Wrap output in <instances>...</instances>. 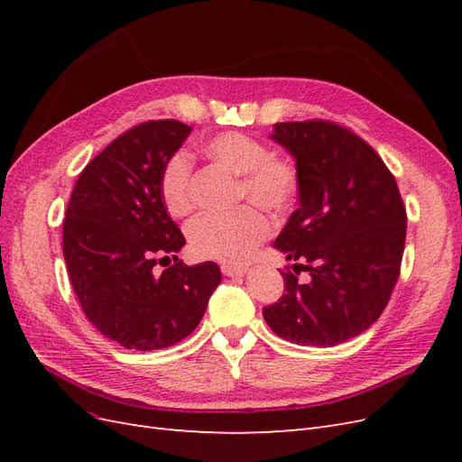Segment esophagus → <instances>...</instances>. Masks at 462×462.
Returning a JSON list of instances; mask_svg holds the SVG:
<instances>
[{
  "mask_svg": "<svg viewBox=\"0 0 462 462\" xmlns=\"http://www.w3.org/2000/svg\"><path fill=\"white\" fill-rule=\"evenodd\" d=\"M248 272L246 265L239 263H221V273L227 277H236V275H245Z\"/></svg>",
  "mask_w": 462,
  "mask_h": 462,
  "instance_id": "obj_1",
  "label": "esophagus"
}]
</instances>
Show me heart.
Masks as SVG:
<instances>
[{
	"label": "heart",
	"instance_id": "obj_1",
	"mask_svg": "<svg viewBox=\"0 0 462 462\" xmlns=\"http://www.w3.org/2000/svg\"><path fill=\"white\" fill-rule=\"evenodd\" d=\"M200 152L209 162L236 175V200L253 204L231 214L194 219L189 227V246L197 258L241 262L272 233V221L262 208L283 214L297 200L300 167L292 156L272 153L258 138L236 131L206 138ZM160 194L171 217H185L192 212V165L183 152L173 153L163 163Z\"/></svg>",
	"mask_w": 462,
	"mask_h": 462
}]
</instances>
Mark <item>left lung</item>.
Returning <instances> with one entry per match:
<instances>
[{
	"label": "left lung",
	"mask_w": 462,
	"mask_h": 462,
	"mask_svg": "<svg viewBox=\"0 0 462 462\" xmlns=\"http://www.w3.org/2000/svg\"><path fill=\"white\" fill-rule=\"evenodd\" d=\"M300 167V206L273 246L287 268L285 292L263 306L268 326L291 343L333 346L382 316L401 273L407 209L397 180L377 152L328 119L277 123L272 134Z\"/></svg>",
	"instance_id": "left-lung-1"
}]
</instances>
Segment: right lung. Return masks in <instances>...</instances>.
Wrapping results in <instances>:
<instances>
[{
    "label": "right lung",
    "mask_w": 462,
    "mask_h": 462,
    "mask_svg": "<svg viewBox=\"0 0 462 462\" xmlns=\"http://www.w3.org/2000/svg\"><path fill=\"white\" fill-rule=\"evenodd\" d=\"M190 131L175 119L134 125L88 162L67 204L63 256L82 312L133 351L185 339L221 282L217 263L177 258L185 236L160 194L162 167ZM158 263L171 268L156 274Z\"/></svg>",
    "instance_id": "1"
}]
</instances>
